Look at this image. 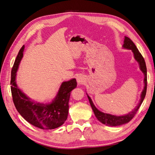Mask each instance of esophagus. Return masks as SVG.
Masks as SVG:
<instances>
[{"label": "esophagus", "instance_id": "obj_1", "mask_svg": "<svg viewBox=\"0 0 155 155\" xmlns=\"http://www.w3.org/2000/svg\"><path fill=\"white\" fill-rule=\"evenodd\" d=\"M76 79L78 83L79 84V85H82V84H83L84 82H85V78L82 76H78Z\"/></svg>", "mask_w": 155, "mask_h": 155}]
</instances>
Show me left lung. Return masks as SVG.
<instances>
[{
	"label": "left lung",
	"instance_id": "1",
	"mask_svg": "<svg viewBox=\"0 0 155 155\" xmlns=\"http://www.w3.org/2000/svg\"><path fill=\"white\" fill-rule=\"evenodd\" d=\"M123 47L124 48L131 50L134 54V59L137 61V62L139 63L140 65V68L141 70V71L144 74V88L141 94V98H140V100L138 105L137 107L135 108V109L131 111L127 114H125L124 116H114L109 114L104 113V112H102L98 110L97 108L94 105L93 102L91 100V98L88 96L87 94V97L88 98L89 102H90V104L91 105L92 109L94 111V113L97 119L99 120L100 122L102 124H105L106 125L109 126H118L121 125L125 124L128 123L133 118V117L137 114V112L138 111V109L140 108V105L142 104V102L144 100L145 94H146V91H147V68H146V64H145V60L143 58L142 54H140L139 50L137 48V46L134 44L133 42L130 39H129L127 37H125L124 39V43L123 45Z\"/></svg>",
	"mask_w": 155,
	"mask_h": 155
}]
</instances>
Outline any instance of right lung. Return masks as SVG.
<instances>
[{
  "label": "right lung",
  "instance_id": "add662e5",
  "mask_svg": "<svg viewBox=\"0 0 155 155\" xmlns=\"http://www.w3.org/2000/svg\"><path fill=\"white\" fill-rule=\"evenodd\" d=\"M25 46L19 50L13 66L11 74V91L13 101L17 111L28 122L42 129H54L62 125L67 120L70 92L77 87L76 79L63 82L57 96L48 104L33 101L17 87L16 73L23 56Z\"/></svg>",
  "mask_w": 155,
  "mask_h": 155
}]
</instances>
